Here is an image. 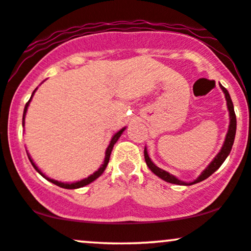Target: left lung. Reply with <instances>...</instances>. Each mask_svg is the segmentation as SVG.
<instances>
[{"label": "left lung", "mask_w": 251, "mask_h": 251, "mask_svg": "<svg viewBox=\"0 0 251 251\" xmlns=\"http://www.w3.org/2000/svg\"><path fill=\"white\" fill-rule=\"evenodd\" d=\"M221 88L222 91L224 92V94H226V105H227V109H229V116H230V125H229V129H227V133H226V142H224L223 146H222L221 151L218 152V154L216 155L215 159L212 160L211 163L209 164V166L204 170L203 172H201L200 177L197 178V179L192 181V183H185V181H181L178 179V178H176L175 176L170 175L169 172L164 171V170L159 169L158 166H155L153 163H152V160L150 159L149 154H148V151H146V148L144 149V157H145V162H146V165L149 166V169L151 170L152 172L155 176H158L159 178H162L163 180L168 181V183H172V184H178V185H192V184H196V183H200V181L206 179V178L210 177L212 174H214L215 171H217L218 169L221 168L222 164L224 163V160L226 159V157L229 155L230 151H231L232 149V145H234V140H235V134H236V114H235V111H234V105H232V101H231V98L229 96V92L226 91V88H224L223 86L221 85Z\"/></svg>", "instance_id": "left-lung-1"}]
</instances>
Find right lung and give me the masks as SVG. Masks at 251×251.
I'll return each mask as SVG.
<instances>
[{
  "instance_id": "obj_1",
  "label": "right lung",
  "mask_w": 251,
  "mask_h": 251,
  "mask_svg": "<svg viewBox=\"0 0 251 251\" xmlns=\"http://www.w3.org/2000/svg\"><path fill=\"white\" fill-rule=\"evenodd\" d=\"M35 91L36 89H34V92H33V94H31V97H30V99L28 100V102L25 103V111H24V118H22V125L25 126V113H27V109H28V106H29V102H30V100H31V98H33V96H34V93H35ZM124 129H125V127L124 128H122L120 129V131H118L116 134L113 135V137H112V139H111V143H109V145H108V148H107V150H106V155H105V160H103V164L101 166H100V169L98 170V171H96L94 172L93 175H91L89 176V177H87V178H85V179H82V180H80V181H75V183H71V184H68V183H61V181H57V180H54V179H50V178H48L47 176H45L42 174L41 171H40L39 170V168H37V166L35 165V164L33 163V160H31V158L29 157V154H28V158H29V160H30V163H31V165L34 166V169L36 170L37 172H39L40 175L42 176V177H45L46 179L47 180H50V183H53V184H55V185H57V186H60V188H63V189H79V188H82V186H85V185H88L89 183H92V181L93 180H96L98 177H100V176L102 175V172L105 171V169H106V166H107V164H108V160H109V155H111V152H112V150H113V146H114V144L117 143V140L119 139L120 138V135L123 134V132H124Z\"/></svg>"
}]
</instances>
